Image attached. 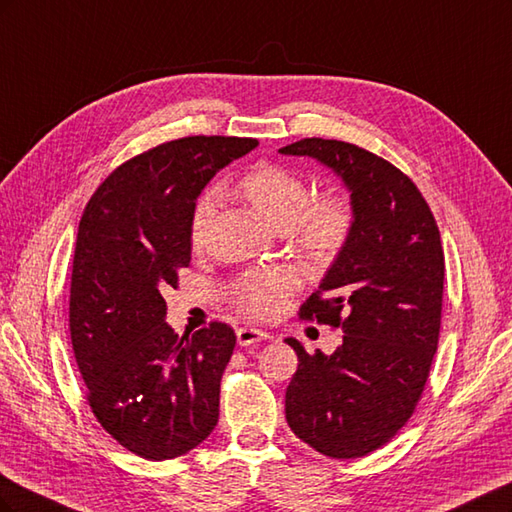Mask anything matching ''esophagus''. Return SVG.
Segmentation results:
<instances>
[{"label":"esophagus","instance_id":"obj_1","mask_svg":"<svg viewBox=\"0 0 512 512\" xmlns=\"http://www.w3.org/2000/svg\"><path fill=\"white\" fill-rule=\"evenodd\" d=\"M237 339L241 346H252L258 342H265V339H271V335H267L260 329H254V327H241V329H237Z\"/></svg>","mask_w":512,"mask_h":512}]
</instances>
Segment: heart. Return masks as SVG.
Returning <instances> with one entry per match:
<instances>
[{
	"label": "heart",
	"instance_id": "heart-1",
	"mask_svg": "<svg viewBox=\"0 0 512 512\" xmlns=\"http://www.w3.org/2000/svg\"><path fill=\"white\" fill-rule=\"evenodd\" d=\"M235 192L273 230H286L292 250L309 267L324 269L344 252L354 230V209L342 194H322L309 200L307 181L292 168L262 162L237 179ZM215 211L211 192L198 196L190 215V243L203 247ZM292 290L280 269L245 273L232 284V301L241 312L267 318L280 312Z\"/></svg>",
	"mask_w": 512,
	"mask_h": 512
}]
</instances>
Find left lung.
Listing matches in <instances>:
<instances>
[{"label": "left lung", "mask_w": 512, "mask_h": 512, "mask_svg": "<svg viewBox=\"0 0 512 512\" xmlns=\"http://www.w3.org/2000/svg\"><path fill=\"white\" fill-rule=\"evenodd\" d=\"M333 168L352 192L354 230L299 318L342 329L331 356L286 339L299 367L286 389L294 436L335 459L378 451L414 414L438 350L444 250L414 181L376 153L333 138L280 149Z\"/></svg>", "instance_id": "1"}]
</instances>
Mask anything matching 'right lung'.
I'll return each mask as SVG.
<instances>
[{
  "label": "right lung",
  "instance_id": "add662e5",
  "mask_svg": "<svg viewBox=\"0 0 512 512\" xmlns=\"http://www.w3.org/2000/svg\"><path fill=\"white\" fill-rule=\"evenodd\" d=\"M256 138L183 136L119 164L89 198L76 235L70 339L87 404L130 453L181 457L218 425L237 344L226 322L179 337L162 292L190 267L200 190Z\"/></svg>",
  "mask_w": 512,
  "mask_h": 512
}]
</instances>
